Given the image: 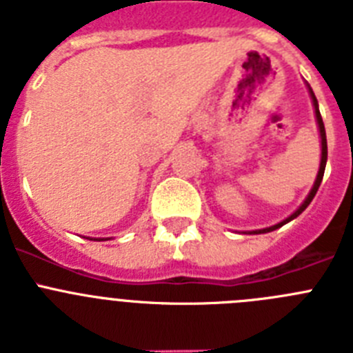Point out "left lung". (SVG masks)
<instances>
[{"label":"left lung","mask_w":353,"mask_h":353,"mask_svg":"<svg viewBox=\"0 0 353 353\" xmlns=\"http://www.w3.org/2000/svg\"><path fill=\"white\" fill-rule=\"evenodd\" d=\"M307 88H310V84H307ZM310 95H311V101H313V105H314V114H316V123H318V130H320V139H322V159H320V170H318V174H316V180H314V185L313 189L310 191V194H307V198L304 199V203L301 205V207L297 208V210L293 212L290 217H286L285 221H281V223L274 224V226H269V228H263V230H254V232H249L252 233V235H258V233H269V232H274V230H277V228H281L283 224L290 223L292 219H295V217H299V215L302 214V212L307 208V205L313 201L314 194H316L318 187H320V183H322V179H323V171H325V164H327V138H325V127H323V120H322V114H320V109H318V101L316 97H314L313 90L310 88Z\"/></svg>","instance_id":"1"}]
</instances>
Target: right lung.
Instances as JSON below:
<instances>
[{
	"mask_svg": "<svg viewBox=\"0 0 353 353\" xmlns=\"http://www.w3.org/2000/svg\"><path fill=\"white\" fill-rule=\"evenodd\" d=\"M95 240H104V239H95Z\"/></svg>",
	"mask_w": 353,
	"mask_h": 353,
	"instance_id": "right-lung-1",
	"label": "right lung"
}]
</instances>
